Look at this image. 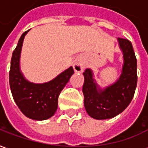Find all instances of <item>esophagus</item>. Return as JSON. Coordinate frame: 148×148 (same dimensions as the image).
<instances>
[{
  "label": "esophagus",
  "mask_w": 148,
  "mask_h": 148,
  "mask_svg": "<svg viewBox=\"0 0 148 148\" xmlns=\"http://www.w3.org/2000/svg\"><path fill=\"white\" fill-rule=\"evenodd\" d=\"M84 68H85L84 65L79 62H75L74 65V70L75 71V72H82L84 70Z\"/></svg>",
  "instance_id": "34e87169"
}]
</instances>
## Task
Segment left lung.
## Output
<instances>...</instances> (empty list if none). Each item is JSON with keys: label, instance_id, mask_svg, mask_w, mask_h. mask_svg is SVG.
Returning <instances> with one entry per match:
<instances>
[{"label": "left lung", "instance_id": "1", "mask_svg": "<svg viewBox=\"0 0 148 148\" xmlns=\"http://www.w3.org/2000/svg\"><path fill=\"white\" fill-rule=\"evenodd\" d=\"M123 52L124 64L117 81L104 90H101L93 78V71L86 69L83 73L82 87L84 106L87 113L97 120L110 119L121 113L133 98L137 85V60L132 42L118 38Z\"/></svg>", "mask_w": 148, "mask_h": 148}]
</instances>
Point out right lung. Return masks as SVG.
Listing matches in <instances>:
<instances>
[{
  "label": "right lung",
  "instance_id": "add662e5",
  "mask_svg": "<svg viewBox=\"0 0 148 148\" xmlns=\"http://www.w3.org/2000/svg\"><path fill=\"white\" fill-rule=\"evenodd\" d=\"M28 31L22 34L12 53L9 85L13 99L21 111L30 119L43 121L55 113L58 96L74 71L71 66L46 83L35 84L26 80L21 71L20 58L24 36Z\"/></svg>",
  "mask_w": 148,
  "mask_h": 148
}]
</instances>
